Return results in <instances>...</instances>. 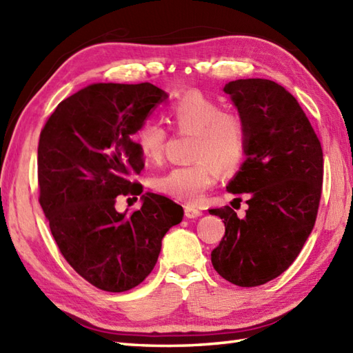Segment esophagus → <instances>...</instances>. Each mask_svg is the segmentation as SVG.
Wrapping results in <instances>:
<instances>
[{
  "label": "esophagus",
  "mask_w": 353,
  "mask_h": 353,
  "mask_svg": "<svg viewBox=\"0 0 353 353\" xmlns=\"http://www.w3.org/2000/svg\"><path fill=\"white\" fill-rule=\"evenodd\" d=\"M201 214L203 212H201L196 206H190V205L185 206V216H188V219H197V216H200Z\"/></svg>",
  "instance_id": "34e87169"
}]
</instances>
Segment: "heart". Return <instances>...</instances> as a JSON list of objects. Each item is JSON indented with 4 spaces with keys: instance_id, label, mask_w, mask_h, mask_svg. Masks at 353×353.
Wrapping results in <instances>:
<instances>
[{
    "instance_id": "b5f03b06",
    "label": "heart",
    "mask_w": 353,
    "mask_h": 353,
    "mask_svg": "<svg viewBox=\"0 0 353 353\" xmlns=\"http://www.w3.org/2000/svg\"><path fill=\"white\" fill-rule=\"evenodd\" d=\"M167 117L179 133H191L190 157L196 161L153 179V188L174 200L199 203L215 185L219 168L232 172L243 163L247 125L238 114L223 110L219 101L199 91H190L172 101ZM134 142L144 161L156 163L163 156L167 132L159 123L147 119L134 133Z\"/></svg>"
}]
</instances>
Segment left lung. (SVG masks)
Returning <instances> with one entry per match:
<instances>
[{
  "label": "left lung",
  "mask_w": 353,
  "mask_h": 353,
  "mask_svg": "<svg viewBox=\"0 0 353 353\" xmlns=\"http://www.w3.org/2000/svg\"><path fill=\"white\" fill-rule=\"evenodd\" d=\"M224 92L247 125V157L226 190L245 194L249 209L243 219L229 206L209 209L226 226L211 261L226 281L258 287L282 274L311 234L323 152L308 117L283 86L241 79L229 81Z\"/></svg>",
  "instance_id": "8db88e82"
}]
</instances>
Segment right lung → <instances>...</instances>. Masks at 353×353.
<instances>
[{
  "mask_svg": "<svg viewBox=\"0 0 353 353\" xmlns=\"http://www.w3.org/2000/svg\"><path fill=\"white\" fill-rule=\"evenodd\" d=\"M167 97L152 83H94L59 103L41 132L37 182L50 230L66 262L103 291L144 281L163 235L183 219L182 206L153 192L130 215L115 209L118 197L142 192L130 181L144 168L132 134Z\"/></svg>",
  "mask_w": 353,
  "mask_h": 353,
  "instance_id": "obj_1",
  "label": "right lung"
}]
</instances>
